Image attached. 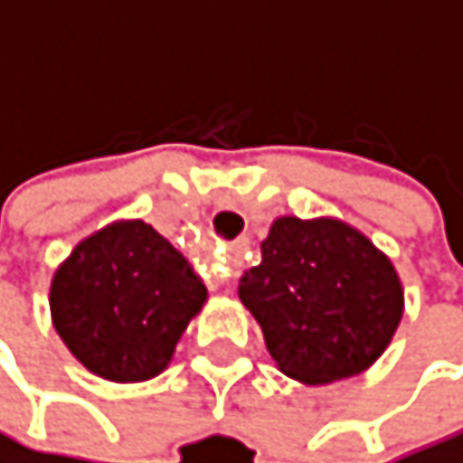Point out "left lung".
Segmentation results:
<instances>
[{
    "instance_id": "left-lung-1",
    "label": "left lung",
    "mask_w": 463,
    "mask_h": 463,
    "mask_svg": "<svg viewBox=\"0 0 463 463\" xmlns=\"http://www.w3.org/2000/svg\"><path fill=\"white\" fill-rule=\"evenodd\" d=\"M239 296L277 368L305 384L368 371L390 345L403 288L395 266L340 219L279 216Z\"/></svg>"
}]
</instances>
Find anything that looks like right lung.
I'll return each instance as SVG.
<instances>
[{"label": "right lung", "instance_id": "add662e5", "mask_svg": "<svg viewBox=\"0 0 463 463\" xmlns=\"http://www.w3.org/2000/svg\"><path fill=\"white\" fill-rule=\"evenodd\" d=\"M208 290L194 266L142 219L98 230L52 279L54 329L107 382H147L170 365Z\"/></svg>", "mask_w": 463, "mask_h": 463}]
</instances>
